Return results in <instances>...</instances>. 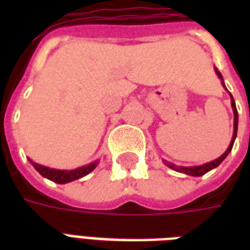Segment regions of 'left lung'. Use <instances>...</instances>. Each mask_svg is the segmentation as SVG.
I'll list each match as a JSON object with an SVG mask.
<instances>
[{
    "label": "left lung",
    "mask_w": 250,
    "mask_h": 250,
    "mask_svg": "<svg viewBox=\"0 0 250 250\" xmlns=\"http://www.w3.org/2000/svg\"><path fill=\"white\" fill-rule=\"evenodd\" d=\"M215 73H217V76L220 77L221 80V84L224 85V88L226 89L225 87V83H224V79H222V75L220 73V71L214 68ZM230 95V93H229ZM230 100H231V108H233V114H234V123H233V136H231V141H230V145L229 147L226 148V151L221 155L220 158H217L214 161H211V162H208V163H204V165H199V166H177V165H174L171 162H167V161H163V163L167 166V167L173 168L175 171H178V173H184L186 175H193V177H201V175H204L206 174L208 171L210 170H213L217 166H220L222 161L225 159L228 155H229V152L231 151V147L234 145V141H236V136H237V128H238V114H237V108H236V103H234V99L233 96L230 95Z\"/></svg>",
    "instance_id": "8db88e82"
}]
</instances>
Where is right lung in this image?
Listing matches in <instances>:
<instances>
[{"mask_svg":"<svg viewBox=\"0 0 250 250\" xmlns=\"http://www.w3.org/2000/svg\"><path fill=\"white\" fill-rule=\"evenodd\" d=\"M29 162L33 165V167H35L44 178H48L49 181H53V182H56V184L62 185L68 184V182H72V181H76V179L85 177L87 174L93 171V170L96 168V166L99 165V161H95V162H91L89 165H87V166H82V167H77L75 168V170H57V168L46 167V166L35 163L32 159H29Z\"/></svg>","mask_w":250,"mask_h":250,"instance_id":"add662e5","label":"right lung"}]
</instances>
